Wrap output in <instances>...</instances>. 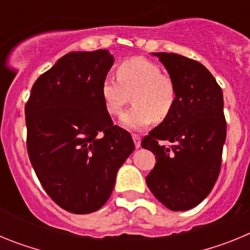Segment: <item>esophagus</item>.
I'll return each mask as SVG.
<instances>
[{
	"instance_id": "1",
	"label": "esophagus",
	"mask_w": 250,
	"mask_h": 250,
	"mask_svg": "<svg viewBox=\"0 0 250 250\" xmlns=\"http://www.w3.org/2000/svg\"><path fill=\"white\" fill-rule=\"evenodd\" d=\"M132 140H134V144H135V147H140L141 145V138L139 135H136V134H132Z\"/></svg>"
}]
</instances>
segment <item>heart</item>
I'll list each match as a JSON object with an SVG mask.
<instances>
[{"label": "heart", "mask_w": 250, "mask_h": 250, "mask_svg": "<svg viewBox=\"0 0 250 250\" xmlns=\"http://www.w3.org/2000/svg\"><path fill=\"white\" fill-rule=\"evenodd\" d=\"M116 75L104 79L100 92L110 115L120 114L131 96L134 105L121 116L123 126L145 129L154 120L163 121L171 114L176 87L169 76L163 75L160 66L144 57H134L121 62Z\"/></svg>", "instance_id": "obj_1"}]
</instances>
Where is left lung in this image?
<instances>
[{"instance_id":"8db88e82","label":"left lung","mask_w":250,"mask_h":250,"mask_svg":"<svg viewBox=\"0 0 250 250\" xmlns=\"http://www.w3.org/2000/svg\"><path fill=\"white\" fill-rule=\"evenodd\" d=\"M176 87L171 114L152 129L141 146L155 155L146 184L156 199L174 211L203 202L215 184L227 138L220 86L205 66L176 54L154 52ZM167 141L170 147L164 145Z\"/></svg>"}]
</instances>
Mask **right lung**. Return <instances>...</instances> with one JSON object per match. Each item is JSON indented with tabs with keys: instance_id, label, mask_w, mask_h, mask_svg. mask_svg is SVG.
I'll return each instance as SVG.
<instances>
[{
	"instance_id": "obj_1",
	"label": "right lung",
	"mask_w": 250,
	"mask_h": 250,
	"mask_svg": "<svg viewBox=\"0 0 250 250\" xmlns=\"http://www.w3.org/2000/svg\"><path fill=\"white\" fill-rule=\"evenodd\" d=\"M112 63L107 50L68 52L37 79L25 106L31 164L51 199L70 213L99 210L135 149L101 98Z\"/></svg>"
}]
</instances>
